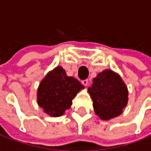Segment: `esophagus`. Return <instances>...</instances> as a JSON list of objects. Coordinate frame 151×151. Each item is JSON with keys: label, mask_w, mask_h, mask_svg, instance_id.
Instances as JSON below:
<instances>
[{"label": "esophagus", "mask_w": 151, "mask_h": 151, "mask_svg": "<svg viewBox=\"0 0 151 151\" xmlns=\"http://www.w3.org/2000/svg\"><path fill=\"white\" fill-rule=\"evenodd\" d=\"M82 83L84 86H88V79H85V80H83Z\"/></svg>", "instance_id": "obj_1"}]
</instances>
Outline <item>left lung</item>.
<instances>
[{
	"label": "left lung",
	"instance_id": "1",
	"mask_svg": "<svg viewBox=\"0 0 151 151\" xmlns=\"http://www.w3.org/2000/svg\"><path fill=\"white\" fill-rule=\"evenodd\" d=\"M88 92L95 114L102 120L121 115L128 101V90L119 74L106 69L93 78Z\"/></svg>",
	"mask_w": 151,
	"mask_h": 151
}]
</instances>
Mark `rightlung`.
Here are the masks:
<instances>
[{
    "mask_svg": "<svg viewBox=\"0 0 151 151\" xmlns=\"http://www.w3.org/2000/svg\"><path fill=\"white\" fill-rule=\"evenodd\" d=\"M84 88L75 78L67 75L58 66L41 80L37 90L38 105L50 116H61L71 107L77 94Z\"/></svg>",
    "mask_w": 151,
    "mask_h": 151,
    "instance_id": "1",
    "label": "right lung"
}]
</instances>
